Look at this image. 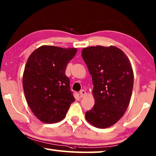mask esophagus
Returning <instances> with one entry per match:
<instances>
[{
  "label": "esophagus",
  "instance_id": "34e87169",
  "mask_svg": "<svg viewBox=\"0 0 156 156\" xmlns=\"http://www.w3.org/2000/svg\"><path fill=\"white\" fill-rule=\"evenodd\" d=\"M80 94L81 98H82V97L85 96V95L87 94V92H86L85 90H81L80 92Z\"/></svg>",
  "mask_w": 156,
  "mask_h": 156
}]
</instances>
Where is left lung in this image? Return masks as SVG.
I'll return each instance as SVG.
<instances>
[{
	"label": "left lung",
	"mask_w": 156,
	"mask_h": 156,
	"mask_svg": "<svg viewBox=\"0 0 156 156\" xmlns=\"http://www.w3.org/2000/svg\"><path fill=\"white\" fill-rule=\"evenodd\" d=\"M82 55L93 81L95 104L86 112L94 127L105 129L119 121L127 110L134 85V73L124 52L115 46H90Z\"/></svg>",
	"instance_id": "left-lung-1"
}]
</instances>
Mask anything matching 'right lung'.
<instances>
[{
	"instance_id": "add662e5",
	"label": "right lung",
	"mask_w": 156,
	"mask_h": 156,
	"mask_svg": "<svg viewBox=\"0 0 156 156\" xmlns=\"http://www.w3.org/2000/svg\"><path fill=\"white\" fill-rule=\"evenodd\" d=\"M76 51L42 46L28 58L22 77L24 96L34 115L43 122L61 121L75 101L65 69Z\"/></svg>"
}]
</instances>
